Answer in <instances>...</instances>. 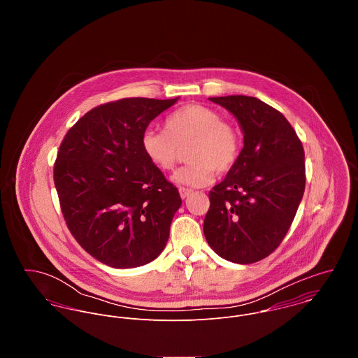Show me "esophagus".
Segmentation results:
<instances>
[{"label": "esophagus", "mask_w": 358, "mask_h": 358, "mask_svg": "<svg viewBox=\"0 0 358 358\" xmlns=\"http://www.w3.org/2000/svg\"><path fill=\"white\" fill-rule=\"evenodd\" d=\"M179 194H180V197L185 200V199H187V197L192 194V190H190V189H186V187H179Z\"/></svg>", "instance_id": "1"}]
</instances>
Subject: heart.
<instances>
[{"instance_id":"heart-1","label":"heart","mask_w":358,"mask_h":358,"mask_svg":"<svg viewBox=\"0 0 358 358\" xmlns=\"http://www.w3.org/2000/svg\"><path fill=\"white\" fill-rule=\"evenodd\" d=\"M187 148L190 164L180 166L173 182L187 187H203L212 182L213 171L227 172L240 154V136L220 114L203 104H187L171 113L164 131L149 129L142 135L141 148L149 162L159 171H171L179 149Z\"/></svg>"}]
</instances>
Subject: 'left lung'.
Instances as JSON below:
<instances>
[{"label":"left lung","mask_w":358,"mask_h":358,"mask_svg":"<svg viewBox=\"0 0 358 358\" xmlns=\"http://www.w3.org/2000/svg\"><path fill=\"white\" fill-rule=\"evenodd\" d=\"M209 101L237 118L244 148L209 192L205 238L229 262L255 263L275 251L294 222L306 185L305 150L292 125L271 106L244 95Z\"/></svg>","instance_id":"obj_1"}]
</instances>
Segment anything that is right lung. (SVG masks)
I'll return each instance as SVG.
<instances>
[{"label": "right lung", "mask_w": 358, "mask_h": 358, "mask_svg": "<svg viewBox=\"0 0 358 358\" xmlns=\"http://www.w3.org/2000/svg\"><path fill=\"white\" fill-rule=\"evenodd\" d=\"M179 98H127L101 104L66 134L53 180L77 243L115 268L143 266L162 252L182 205L178 189L141 148L154 118Z\"/></svg>", "instance_id": "add662e5"}]
</instances>
